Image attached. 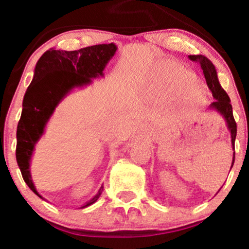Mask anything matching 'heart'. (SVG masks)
Masks as SVG:
<instances>
[{
    "label": "heart",
    "mask_w": 249,
    "mask_h": 249,
    "mask_svg": "<svg viewBox=\"0 0 249 249\" xmlns=\"http://www.w3.org/2000/svg\"><path fill=\"white\" fill-rule=\"evenodd\" d=\"M182 95L188 104L197 105L205 99V91L196 75L178 62L160 66L147 83V97L152 102L175 100Z\"/></svg>",
    "instance_id": "heart-1"
}]
</instances>
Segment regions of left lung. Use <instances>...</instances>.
<instances>
[{
	"instance_id": "left-lung-1",
	"label": "left lung",
	"mask_w": 249,
	"mask_h": 249,
	"mask_svg": "<svg viewBox=\"0 0 249 249\" xmlns=\"http://www.w3.org/2000/svg\"><path fill=\"white\" fill-rule=\"evenodd\" d=\"M189 59L192 61H196L198 64H200V67L203 69L205 79H206V83L212 91V94H213V98L215 99L214 102H212L210 108L214 109L217 112L223 116L225 119V123H227V126L231 133V143H232L233 150H234V141H236L237 137V124L236 121L233 118L232 114V106L230 104V98L227 94L220 83H218L217 78V72L216 69H215L214 65L212 64L210 59L205 57V55L198 54V55H189ZM234 163V151H233V159H232V165Z\"/></svg>"
}]
</instances>
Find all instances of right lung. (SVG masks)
Masks as SVG:
<instances>
[{
	"mask_svg": "<svg viewBox=\"0 0 249 249\" xmlns=\"http://www.w3.org/2000/svg\"><path fill=\"white\" fill-rule=\"evenodd\" d=\"M116 50L117 46L114 43L88 46L77 51L50 49L36 64L17 127L16 158L26 184L38 197L42 198L32 181L29 163L35 144L44 133L46 123L59 102L72 89L91 84L92 78L104 76V69ZM102 190L104 187L81 208L95 203Z\"/></svg>",
	"mask_w": 249,
	"mask_h": 249,
	"instance_id": "1",
	"label": "right lung"
}]
</instances>
